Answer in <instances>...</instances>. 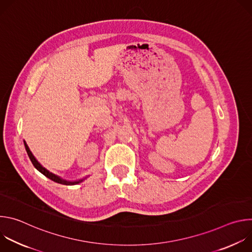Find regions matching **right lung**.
I'll return each mask as SVG.
<instances>
[{
	"instance_id": "add662e5",
	"label": "right lung",
	"mask_w": 252,
	"mask_h": 252,
	"mask_svg": "<svg viewBox=\"0 0 252 252\" xmlns=\"http://www.w3.org/2000/svg\"><path fill=\"white\" fill-rule=\"evenodd\" d=\"M24 145H25L27 154H28V156H29V158H30L32 163L33 164V166H34L35 168H37L41 173H43L45 176H47L48 178L52 179L53 182L58 183V184H61V185H64V186H74V185H78V184L82 183V182L84 181V179H85V178H83V179H79V181H75V182H68V181H65V179H63V178H61L60 176H58V175H56V174L50 172V171H49L48 169H46L37 159H35V158L33 157V155L32 154V152L30 151V149H29V147H28V145H27V142H26L25 140H24Z\"/></svg>"
}]
</instances>
